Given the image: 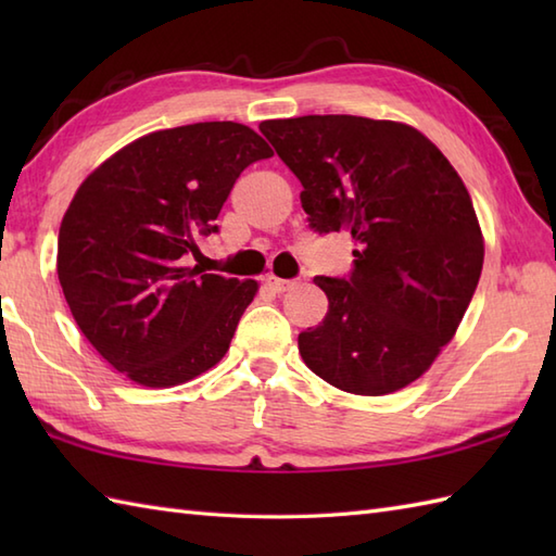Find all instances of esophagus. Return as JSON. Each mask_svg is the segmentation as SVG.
Here are the masks:
<instances>
[{
  "instance_id": "1",
  "label": "esophagus",
  "mask_w": 556,
  "mask_h": 556,
  "mask_svg": "<svg viewBox=\"0 0 556 556\" xmlns=\"http://www.w3.org/2000/svg\"><path fill=\"white\" fill-rule=\"evenodd\" d=\"M296 285H299L296 279H279V277H275V275H267V277H265V287H267L269 291H275V293H285V291L293 289Z\"/></svg>"
}]
</instances>
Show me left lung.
<instances>
[{"label":"left lung","instance_id":"obj_1","mask_svg":"<svg viewBox=\"0 0 556 556\" xmlns=\"http://www.w3.org/2000/svg\"><path fill=\"white\" fill-rule=\"evenodd\" d=\"M315 233L349 231L346 277H315L325 320L299 334L337 389L392 394L430 368L473 299L485 245L456 169L416 128L351 114L263 122Z\"/></svg>","mask_w":556,"mask_h":556}]
</instances>
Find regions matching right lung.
<instances>
[{"label":"right lung","instance_id":"right-lung-1","mask_svg":"<svg viewBox=\"0 0 556 556\" xmlns=\"http://www.w3.org/2000/svg\"><path fill=\"white\" fill-rule=\"evenodd\" d=\"M271 150L253 128L203 122L148 134L80 184L59 227L56 275L80 332L114 370L174 387L227 353L257 285L181 267L217 233L241 172Z\"/></svg>","mask_w":556,"mask_h":556}]
</instances>
